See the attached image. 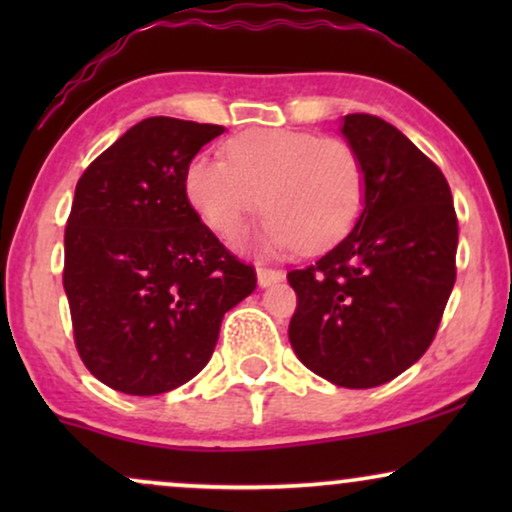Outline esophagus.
Here are the masks:
<instances>
[{"label": "esophagus", "instance_id": "obj_1", "mask_svg": "<svg viewBox=\"0 0 512 512\" xmlns=\"http://www.w3.org/2000/svg\"><path fill=\"white\" fill-rule=\"evenodd\" d=\"M279 281H284V272H281V269L257 267V284H260L262 289H267V286L272 284H279Z\"/></svg>", "mask_w": 512, "mask_h": 512}]
</instances>
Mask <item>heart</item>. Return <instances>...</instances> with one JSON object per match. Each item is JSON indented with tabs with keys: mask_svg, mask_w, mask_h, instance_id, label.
<instances>
[{
	"mask_svg": "<svg viewBox=\"0 0 512 512\" xmlns=\"http://www.w3.org/2000/svg\"><path fill=\"white\" fill-rule=\"evenodd\" d=\"M223 156L192 158L182 187L199 221L226 243L260 207L269 214L260 233L269 252L330 250L361 216L366 173L339 139L252 127L228 139Z\"/></svg>",
	"mask_w": 512,
	"mask_h": 512,
	"instance_id": "obj_1",
	"label": "heart"
}]
</instances>
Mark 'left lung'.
I'll return each instance as SVG.
<instances>
[{
  "label": "left lung",
  "mask_w": 512,
  "mask_h": 512,
  "mask_svg": "<svg viewBox=\"0 0 512 512\" xmlns=\"http://www.w3.org/2000/svg\"><path fill=\"white\" fill-rule=\"evenodd\" d=\"M366 197L337 248L289 272V339L305 368L339 387L390 383L431 346L455 286L457 216L431 158L375 115L344 117Z\"/></svg>",
  "instance_id": "obj_1"
}]
</instances>
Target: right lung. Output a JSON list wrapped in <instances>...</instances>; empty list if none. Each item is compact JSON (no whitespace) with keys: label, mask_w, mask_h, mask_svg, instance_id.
Listing matches in <instances>:
<instances>
[{"label":"right lung","mask_w":512,"mask_h":512,"mask_svg":"<svg viewBox=\"0 0 512 512\" xmlns=\"http://www.w3.org/2000/svg\"><path fill=\"white\" fill-rule=\"evenodd\" d=\"M221 125L146 117L76 182L64 291L84 366L125 395L185 385L209 363L221 320L257 286L187 204V163Z\"/></svg>","instance_id":"obj_1"}]
</instances>
